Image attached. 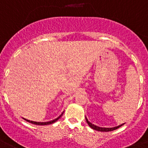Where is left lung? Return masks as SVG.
<instances>
[{
	"label": "left lung",
	"mask_w": 148,
	"mask_h": 148,
	"mask_svg": "<svg viewBox=\"0 0 148 148\" xmlns=\"http://www.w3.org/2000/svg\"><path fill=\"white\" fill-rule=\"evenodd\" d=\"M85 119H86V121H87V123L88 124V125L90 126V127H91V128L94 129V130H95V131H101V132H108V131H114V130H116V129H117V128H119V127H121L122 125H124V124H125V123H124V124H121V125H118V126H117V127H101L96 126V125H95V124H93L92 123H90V121H88V118L86 117V116H85Z\"/></svg>",
	"instance_id": "8db88e82"
}]
</instances>
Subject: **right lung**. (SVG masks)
<instances>
[{"label": "right lung", "mask_w": 148, "mask_h": 148, "mask_svg": "<svg viewBox=\"0 0 148 148\" xmlns=\"http://www.w3.org/2000/svg\"><path fill=\"white\" fill-rule=\"evenodd\" d=\"M64 113V112H63ZM63 113L61 114L59 116V117H58L57 118H55V119L52 120V121H47V122H38V121H30V120H27L26 119V118H24V117H22L23 119L25 120L26 121L29 122V123H31V124H36V125H48V124H53V123H54V122H56L57 121H58L59 118H60L61 116H62Z\"/></svg>", "instance_id": "obj_1"}]
</instances>
